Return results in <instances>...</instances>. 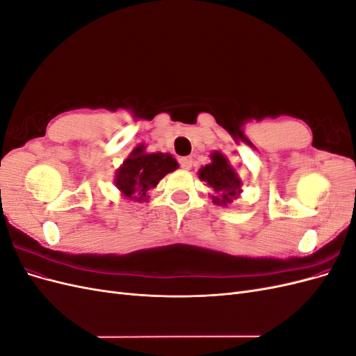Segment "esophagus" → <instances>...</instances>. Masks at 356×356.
I'll return each mask as SVG.
<instances>
[{
  "mask_svg": "<svg viewBox=\"0 0 356 356\" xmlns=\"http://www.w3.org/2000/svg\"><path fill=\"white\" fill-rule=\"evenodd\" d=\"M191 165H193V159L191 157H181L179 159V166L182 168V169H190L191 168Z\"/></svg>",
  "mask_w": 356,
  "mask_h": 356,
  "instance_id": "34e87169",
  "label": "esophagus"
}]
</instances>
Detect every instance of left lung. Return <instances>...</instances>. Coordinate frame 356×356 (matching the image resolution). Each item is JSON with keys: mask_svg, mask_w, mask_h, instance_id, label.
<instances>
[{"mask_svg": "<svg viewBox=\"0 0 356 356\" xmlns=\"http://www.w3.org/2000/svg\"><path fill=\"white\" fill-rule=\"evenodd\" d=\"M211 160L209 165L199 170V178L213 188L215 196H212V202L227 207L242 193V181L224 154L213 152L211 154Z\"/></svg>", "mask_w": 356, "mask_h": 356, "instance_id": "8db88e82", "label": "left lung"}]
</instances>
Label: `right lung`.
Returning <instances> with one entry per match:
<instances>
[{
  "mask_svg": "<svg viewBox=\"0 0 356 356\" xmlns=\"http://www.w3.org/2000/svg\"><path fill=\"white\" fill-rule=\"evenodd\" d=\"M177 168V160L169 153H145V145H138L117 169L114 182L126 199L143 202L148 199V191Z\"/></svg>",
  "mask_w": 356,
  "mask_h": 356,
  "instance_id": "1",
  "label": "right lung"
}]
</instances>
